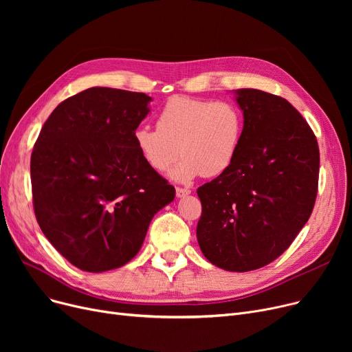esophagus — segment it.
Masks as SVG:
<instances>
[{"mask_svg": "<svg viewBox=\"0 0 352 352\" xmlns=\"http://www.w3.org/2000/svg\"><path fill=\"white\" fill-rule=\"evenodd\" d=\"M175 192H177V197H178V198H184V197H187L188 194H191V191H190L188 188H181V187H178V188L175 190Z\"/></svg>", "mask_w": 352, "mask_h": 352, "instance_id": "esophagus-1", "label": "esophagus"}]
</instances>
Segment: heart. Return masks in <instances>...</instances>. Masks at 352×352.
I'll list each match as a JSON object with an SVG mask.
<instances>
[{"label":"heart","mask_w":352,"mask_h":352,"mask_svg":"<svg viewBox=\"0 0 352 352\" xmlns=\"http://www.w3.org/2000/svg\"><path fill=\"white\" fill-rule=\"evenodd\" d=\"M244 133L241 111L227 101L174 96L157 116V129L140 125L133 141L148 168L188 184L199 175L218 177L234 164Z\"/></svg>","instance_id":"1"}]
</instances>
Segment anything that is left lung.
<instances>
[{
    "label": "left lung",
    "instance_id": "left-lung-1",
    "mask_svg": "<svg viewBox=\"0 0 352 352\" xmlns=\"http://www.w3.org/2000/svg\"><path fill=\"white\" fill-rule=\"evenodd\" d=\"M244 133L234 164L197 190V239L207 260L247 272L278 258L316 204L320 150L312 129L287 100L261 89L234 91Z\"/></svg>",
    "mask_w": 352,
    "mask_h": 352
}]
</instances>
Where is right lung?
I'll return each mask as SVG.
<instances>
[{"label":"right lung","instance_id":"obj_1","mask_svg":"<svg viewBox=\"0 0 352 352\" xmlns=\"http://www.w3.org/2000/svg\"><path fill=\"white\" fill-rule=\"evenodd\" d=\"M151 101L142 92L88 88L52 111L34 145L36 221L54 248L82 271L131 261L153 217L175 198L133 141Z\"/></svg>","mask_w":352,"mask_h":352}]
</instances>
